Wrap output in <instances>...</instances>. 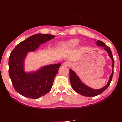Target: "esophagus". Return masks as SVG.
I'll use <instances>...</instances> for the list:
<instances>
[{"instance_id":"1","label":"esophagus","mask_w":122,"mask_h":122,"mask_svg":"<svg viewBox=\"0 0 122 122\" xmlns=\"http://www.w3.org/2000/svg\"><path fill=\"white\" fill-rule=\"evenodd\" d=\"M71 62L68 61H65L64 62L63 64H62V66H67V67H69V66H71Z\"/></svg>"}]
</instances>
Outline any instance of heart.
I'll return each instance as SVG.
<instances>
[{"instance_id": "b5f03b06", "label": "heart", "mask_w": 122, "mask_h": 122, "mask_svg": "<svg viewBox=\"0 0 122 122\" xmlns=\"http://www.w3.org/2000/svg\"><path fill=\"white\" fill-rule=\"evenodd\" d=\"M80 40L78 39H74L70 40L65 44V46L68 48H73L78 45Z\"/></svg>"}]
</instances>
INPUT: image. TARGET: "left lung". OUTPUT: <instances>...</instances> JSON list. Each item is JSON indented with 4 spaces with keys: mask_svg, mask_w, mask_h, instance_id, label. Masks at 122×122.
<instances>
[{
    "mask_svg": "<svg viewBox=\"0 0 122 122\" xmlns=\"http://www.w3.org/2000/svg\"><path fill=\"white\" fill-rule=\"evenodd\" d=\"M96 44L97 46H101V47H104V49L108 53L109 56L112 61V71L111 75L110 76L107 84L104 87L100 88V89L95 90L88 87V86H86V85L83 83L81 81V80L79 78V77L77 76V75L75 73V72H74L72 69H70L69 70L70 80V82H71V84L72 88H73V90L76 92V93H78L82 96H84L94 97V96H96L101 94L109 86L112 78V76L113 74L114 60H113V55L112 54V51L110 50V48L107 46H106L104 43L101 41L98 40L96 42Z\"/></svg>",
    "mask_w": 122,
    "mask_h": 122,
    "instance_id": "1",
    "label": "left lung"
}]
</instances>
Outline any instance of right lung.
Instances as JSON below:
<instances>
[{
  "label": "right lung",
  "instance_id": "right-lung-1",
  "mask_svg": "<svg viewBox=\"0 0 122 122\" xmlns=\"http://www.w3.org/2000/svg\"><path fill=\"white\" fill-rule=\"evenodd\" d=\"M55 37L49 34H38L18 44L12 51L9 60V72L15 90L24 97L38 99L51 90L61 64L49 65L38 71H24V60L28 52L35 51L41 44Z\"/></svg>",
  "mask_w": 122,
  "mask_h": 122
}]
</instances>
